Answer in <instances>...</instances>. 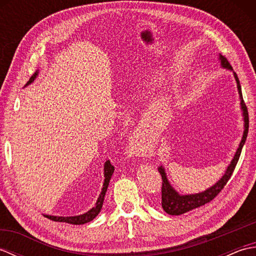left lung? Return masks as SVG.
Segmentation results:
<instances>
[{"label":"left lung","instance_id":"obj_1","mask_svg":"<svg viewBox=\"0 0 256 256\" xmlns=\"http://www.w3.org/2000/svg\"><path fill=\"white\" fill-rule=\"evenodd\" d=\"M219 59L221 62V66L228 69V70H233L231 64L228 62V59L222 56L221 54L219 55ZM233 74H234V78L236 81V86H238V96H240V100H241V110L243 111V120H244V132H243V136L240 142V145L236 152V155L233 157V160H231V164L228 166L226 170L224 172V175L222 176L220 180L214 184V186L208 188L199 194H179L175 189L172 187V184H170L166 176V172L164 167L160 166L158 168V172L162 175V206L166 214H170V216H179L182 214H186V212L199 208V206H204L206 204L210 202L211 200H214L216 196L220 194L222 189L224 188L228 180L231 178L233 170L238 164V160L240 158L242 148L244 143L246 140L248 136V108L246 106V103L243 101V96H242V90H241V84H240V80H238L236 74L233 72Z\"/></svg>","mask_w":256,"mask_h":256}]
</instances>
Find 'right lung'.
Returning a JSON list of instances; mask_svg holds the SVG:
<instances>
[{
  "label": "right lung",
  "instance_id": "right-lung-1",
  "mask_svg": "<svg viewBox=\"0 0 256 256\" xmlns=\"http://www.w3.org/2000/svg\"><path fill=\"white\" fill-rule=\"evenodd\" d=\"M37 74H38V70L30 78L28 82L26 84V86L30 84L32 81L36 79ZM113 172H114V167L111 165L110 160H106V164H104V182H103L102 192H101V194L99 196V198H98V200H96V206H94V208H91L88 212H86V214H84L74 216H46V218L50 219V220H54V221H58V222H67V224H88V222L94 220L96 216L99 214V212L101 211L102 204H103V200H104V196H106V192L108 182H110V179H111V177L113 175Z\"/></svg>",
  "mask_w": 256,
  "mask_h": 256
}]
</instances>
